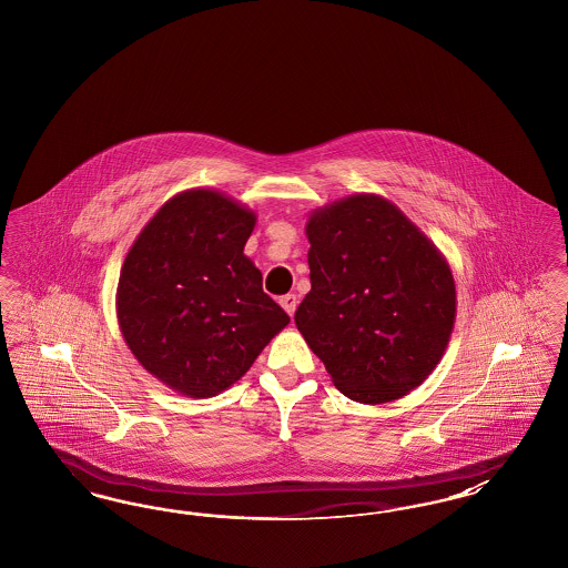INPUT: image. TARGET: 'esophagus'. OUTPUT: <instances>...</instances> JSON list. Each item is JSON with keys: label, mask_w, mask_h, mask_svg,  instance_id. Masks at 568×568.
I'll return each mask as SVG.
<instances>
[{"label": "esophagus", "mask_w": 568, "mask_h": 568, "mask_svg": "<svg viewBox=\"0 0 568 568\" xmlns=\"http://www.w3.org/2000/svg\"><path fill=\"white\" fill-rule=\"evenodd\" d=\"M281 306L285 308V313L292 317L296 313L297 297L296 294H287V296L281 297Z\"/></svg>", "instance_id": "esophagus-1"}]
</instances>
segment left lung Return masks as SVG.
Instances as JSON below:
<instances>
[{
	"instance_id": "1",
	"label": "left lung",
	"mask_w": 568,
	"mask_h": 568,
	"mask_svg": "<svg viewBox=\"0 0 568 568\" xmlns=\"http://www.w3.org/2000/svg\"><path fill=\"white\" fill-rule=\"evenodd\" d=\"M311 292L296 325L341 394L383 405L419 387L456 322L454 274L389 200L355 193L306 221Z\"/></svg>"
}]
</instances>
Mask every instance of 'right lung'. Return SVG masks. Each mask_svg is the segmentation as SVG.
<instances>
[{"label": "right lung", "instance_id": "add662e5", "mask_svg": "<svg viewBox=\"0 0 568 568\" xmlns=\"http://www.w3.org/2000/svg\"><path fill=\"white\" fill-rule=\"evenodd\" d=\"M255 221L221 191H181L125 255L116 285L121 334L142 368L183 396L225 392L290 324L244 255Z\"/></svg>", "mask_w": 568, "mask_h": 568}]
</instances>
